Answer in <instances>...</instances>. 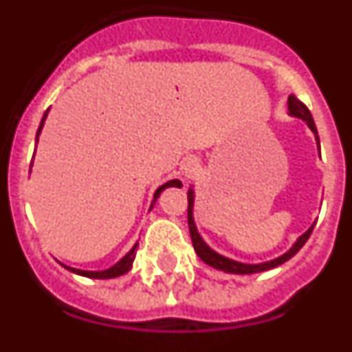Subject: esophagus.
<instances>
[{"mask_svg":"<svg viewBox=\"0 0 352 352\" xmlns=\"http://www.w3.org/2000/svg\"><path fill=\"white\" fill-rule=\"evenodd\" d=\"M195 169H197V162H195L194 158H188V160H185V173L186 174L195 173Z\"/></svg>","mask_w":352,"mask_h":352,"instance_id":"obj_1","label":"esophagus"}]
</instances>
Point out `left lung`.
Segmentation results:
<instances>
[{
  "label": "left lung",
  "mask_w": 352,
  "mask_h": 352,
  "mask_svg": "<svg viewBox=\"0 0 352 352\" xmlns=\"http://www.w3.org/2000/svg\"><path fill=\"white\" fill-rule=\"evenodd\" d=\"M287 107H289V114H291V116L301 118V120L307 121V125L310 126V130L316 133L317 144H319V135H317L316 123H314V118H312V114H310L309 107H307L303 102L298 100L294 95L289 96ZM192 206H194V192L190 190L188 192V231H190L192 245H194L195 254H197V256L201 257L204 263L210 264V266H213V268L220 270V272H226V273H234V275H250V273L266 272V270L276 268V266L284 264L285 261H289L292 256H294V254H298V250H300V248L307 243V239L310 238V234H312V231H314V226H316V223H314L309 231L305 232L303 236H300V239H298L296 243H294V247H292L289 252H285L284 256H280L278 259H273V261H270V263H263V264H243V263H236V261L227 259V257L220 256V254L213 252L206 243H204L203 238L199 236L197 229H195L194 217H192Z\"/></svg>",
  "instance_id": "obj_1"
}]
</instances>
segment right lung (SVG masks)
Masks as SVG:
<instances>
[{
    "label": "right lung",
    "mask_w": 352,
    "mask_h": 352,
    "mask_svg": "<svg viewBox=\"0 0 352 352\" xmlns=\"http://www.w3.org/2000/svg\"><path fill=\"white\" fill-rule=\"evenodd\" d=\"M45 116H47V113L43 114L42 121H40V126H38V130H36V139H38V133H40V130H42V125H43V120H45ZM179 185H182V183H179L178 179H173V182H167L166 185H162L160 188H158V190L155 192L153 203H155V201H157L158 195H160V192L164 190V188H167V186H179ZM135 247H138V245H135ZM135 247H133L132 250H130L129 254H126V256L120 261V263L114 264L113 268L105 270V272H80V270L68 268V266H65V268L70 270V272H74V273H77V275L89 276V278H114V276L123 275V273H126L130 268H132V263H133V259H135Z\"/></svg>",
    "instance_id": "right-lung-1"
}]
</instances>
